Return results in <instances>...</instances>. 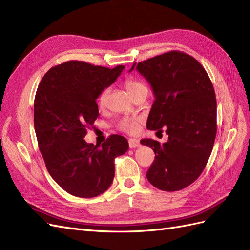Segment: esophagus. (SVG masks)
<instances>
[{
    "label": "esophagus",
    "mask_w": 250,
    "mask_h": 250,
    "mask_svg": "<svg viewBox=\"0 0 250 250\" xmlns=\"http://www.w3.org/2000/svg\"><path fill=\"white\" fill-rule=\"evenodd\" d=\"M128 143H129V147L131 149L137 148V147L140 146V141L137 140V139H130L129 141H128Z\"/></svg>",
    "instance_id": "obj_1"
}]
</instances>
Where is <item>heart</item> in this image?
<instances>
[{
	"label": "heart",
	"instance_id": "heart-1",
	"mask_svg": "<svg viewBox=\"0 0 250 250\" xmlns=\"http://www.w3.org/2000/svg\"><path fill=\"white\" fill-rule=\"evenodd\" d=\"M125 86L128 89V92H129L131 95H134L139 90L143 89V88H146L145 85L143 84L142 82H140L137 79H126L125 81ZM109 94V88L108 87H105L104 89H102V92L99 95V98H98V102H99L100 105H104L105 102H106V98ZM138 126H139V119H125L123 121H121L120 123V128L121 130H123L125 132L128 133H134L138 129Z\"/></svg>",
	"mask_w": 250,
	"mask_h": 250
}]
</instances>
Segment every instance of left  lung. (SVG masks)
<instances>
[{"mask_svg":"<svg viewBox=\"0 0 250 250\" xmlns=\"http://www.w3.org/2000/svg\"><path fill=\"white\" fill-rule=\"evenodd\" d=\"M153 89L155 100L147 128L168 134V141L144 139L155 158L146 174L162 191H179L197 179L208 161L217 133L215 90L204 67L180 51L133 63Z\"/></svg>","mask_w":250,"mask_h":250,"instance_id":"left-lung-1","label":"left lung"}]
</instances>
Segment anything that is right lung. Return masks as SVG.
Listing matches in <instances>:
<instances>
[{
  "label": "right lung",
  "mask_w": 250,
  "mask_h": 250,
  "mask_svg": "<svg viewBox=\"0 0 250 250\" xmlns=\"http://www.w3.org/2000/svg\"><path fill=\"white\" fill-rule=\"evenodd\" d=\"M124 67L71 60L50 69L37 87L34 129L40 151L52 178L76 197L92 198L106 191L115 176V158L129 147L118 134L101 146L83 140L99 116L96 99Z\"/></svg>",
  "instance_id": "right-lung-1"
}]
</instances>
